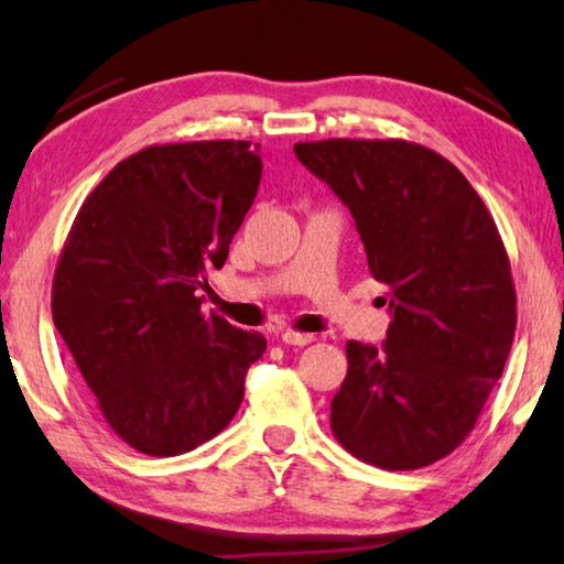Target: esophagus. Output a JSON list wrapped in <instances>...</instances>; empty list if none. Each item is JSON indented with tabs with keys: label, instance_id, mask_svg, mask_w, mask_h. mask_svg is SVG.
Masks as SVG:
<instances>
[{
	"label": "esophagus",
	"instance_id": "esophagus-1",
	"mask_svg": "<svg viewBox=\"0 0 564 564\" xmlns=\"http://www.w3.org/2000/svg\"><path fill=\"white\" fill-rule=\"evenodd\" d=\"M281 340L285 345H295V347H303V345H311L315 340V335L308 333H293V330H283L281 333Z\"/></svg>",
	"mask_w": 564,
	"mask_h": 564
}]
</instances>
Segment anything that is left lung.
I'll use <instances>...</instances> for the list:
<instances>
[{"label":"left lung","mask_w":564,"mask_h":564,"mask_svg":"<svg viewBox=\"0 0 564 564\" xmlns=\"http://www.w3.org/2000/svg\"><path fill=\"white\" fill-rule=\"evenodd\" d=\"M293 152L350 209L392 317L384 345L347 343L333 434L377 468L434 464L474 429L513 345L496 221L452 162L414 142L335 138Z\"/></svg>","instance_id":"1"}]
</instances>
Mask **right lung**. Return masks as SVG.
<instances>
[{"label": "right lung", "instance_id": "right-lung-1", "mask_svg": "<svg viewBox=\"0 0 564 564\" xmlns=\"http://www.w3.org/2000/svg\"><path fill=\"white\" fill-rule=\"evenodd\" d=\"M247 140L155 145L88 194L61 253L51 313L122 442L180 456L239 412L265 337L204 315V271L221 269L261 182Z\"/></svg>", "mask_w": 564, "mask_h": 564}]
</instances>
